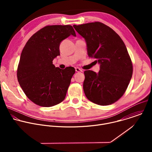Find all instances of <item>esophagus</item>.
Returning a JSON list of instances; mask_svg holds the SVG:
<instances>
[{"label":"esophagus","mask_w":152,"mask_h":152,"mask_svg":"<svg viewBox=\"0 0 152 152\" xmlns=\"http://www.w3.org/2000/svg\"><path fill=\"white\" fill-rule=\"evenodd\" d=\"M75 70H76V72H82V70L78 68V67L75 68Z\"/></svg>","instance_id":"34e87169"}]
</instances>
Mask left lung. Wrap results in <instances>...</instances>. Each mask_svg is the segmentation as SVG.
<instances>
[{
    "instance_id": "1",
    "label": "left lung",
    "mask_w": 152,
    "mask_h": 152,
    "mask_svg": "<svg viewBox=\"0 0 152 152\" xmlns=\"http://www.w3.org/2000/svg\"><path fill=\"white\" fill-rule=\"evenodd\" d=\"M73 27L85 39L88 56L100 64L98 73L84 72L83 88L86 98L102 106L114 103L124 93L133 73L124 42L113 29L100 22Z\"/></svg>"
}]
</instances>
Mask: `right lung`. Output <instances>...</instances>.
Returning <instances> with one entry per match:
<instances>
[{"instance_id":"right-lung-1","label":"right lung","mask_w":152,"mask_h":152,"mask_svg":"<svg viewBox=\"0 0 152 152\" xmlns=\"http://www.w3.org/2000/svg\"><path fill=\"white\" fill-rule=\"evenodd\" d=\"M76 33L71 25L47 26L34 34L27 41L17 69L21 89L34 103L50 107L66 97L75 69L55 67L53 60L60 55L62 41Z\"/></svg>"}]
</instances>
